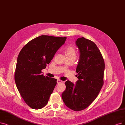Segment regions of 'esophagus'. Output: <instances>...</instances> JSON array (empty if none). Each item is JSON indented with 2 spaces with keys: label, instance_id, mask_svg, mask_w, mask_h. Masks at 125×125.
I'll use <instances>...</instances> for the list:
<instances>
[{
  "label": "esophagus",
  "instance_id": "obj_1",
  "mask_svg": "<svg viewBox=\"0 0 125 125\" xmlns=\"http://www.w3.org/2000/svg\"><path fill=\"white\" fill-rule=\"evenodd\" d=\"M57 83H62V81L61 80H60V79H57Z\"/></svg>",
  "mask_w": 125,
  "mask_h": 125
}]
</instances>
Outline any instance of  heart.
<instances>
[{"instance_id":"obj_1","label":"heart","mask_w":125,"mask_h":125,"mask_svg":"<svg viewBox=\"0 0 125 125\" xmlns=\"http://www.w3.org/2000/svg\"><path fill=\"white\" fill-rule=\"evenodd\" d=\"M65 53L67 58H76V54L75 50L72 47L69 46L66 47L65 48Z\"/></svg>"}]
</instances>
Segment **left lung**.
I'll return each instance as SVG.
<instances>
[{
	"mask_svg": "<svg viewBox=\"0 0 125 125\" xmlns=\"http://www.w3.org/2000/svg\"><path fill=\"white\" fill-rule=\"evenodd\" d=\"M80 56L76 68V84L67 81L62 95L64 104L75 111L83 110L94 100L104 84V62L94 42L84 37L75 42Z\"/></svg>",
	"mask_w": 125,
	"mask_h": 125,
	"instance_id": "1",
	"label": "left lung"
}]
</instances>
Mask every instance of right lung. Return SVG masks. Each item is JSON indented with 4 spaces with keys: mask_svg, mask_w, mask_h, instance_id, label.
Wrapping results in <instances>:
<instances>
[{
    "mask_svg": "<svg viewBox=\"0 0 125 125\" xmlns=\"http://www.w3.org/2000/svg\"><path fill=\"white\" fill-rule=\"evenodd\" d=\"M66 37L42 35L28 42L19 52L15 72L18 90L28 105L40 109L47 104L57 79L43 76L45 69Z\"/></svg>",
    "mask_w": 125,
    "mask_h": 125,
    "instance_id": "obj_1",
    "label": "right lung"
}]
</instances>
